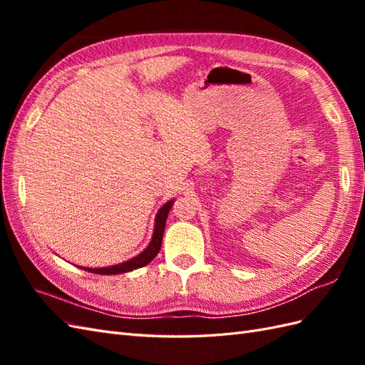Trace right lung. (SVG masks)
Instances as JSON below:
<instances>
[{
  "instance_id": "1",
  "label": "right lung",
  "mask_w": 365,
  "mask_h": 365,
  "mask_svg": "<svg viewBox=\"0 0 365 365\" xmlns=\"http://www.w3.org/2000/svg\"><path fill=\"white\" fill-rule=\"evenodd\" d=\"M173 201L165 202L155 216V228H153V236L150 244L148 245V248L140 252L137 257L126 260L120 264H113V267H108V268H82L85 271H90L94 274H105V275H113V274H121V272H129V271H134L138 269L141 267H146L149 262H152L155 259V256L158 254L160 248H161V240H163V235H164V228H165V219H168V215L170 212Z\"/></svg>"
}]
</instances>
